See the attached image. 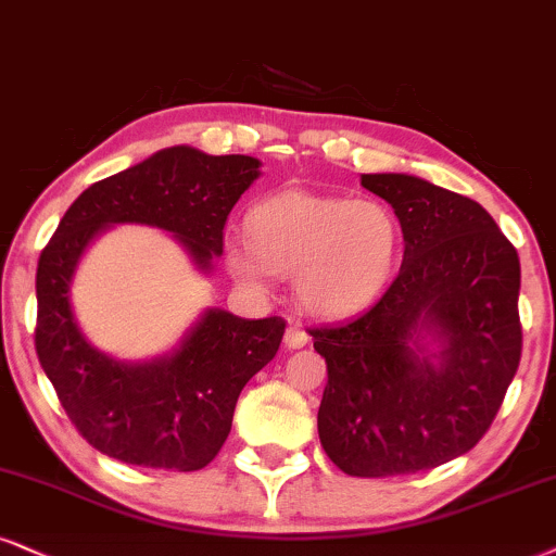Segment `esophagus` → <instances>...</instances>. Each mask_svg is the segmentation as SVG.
Masks as SVG:
<instances>
[{"label": "esophagus", "mask_w": 556, "mask_h": 556, "mask_svg": "<svg viewBox=\"0 0 556 556\" xmlns=\"http://www.w3.org/2000/svg\"><path fill=\"white\" fill-rule=\"evenodd\" d=\"M283 342H286V348H289V351H296V348H304L306 342H309V334L301 330V327L293 325V327H289V330H286Z\"/></svg>", "instance_id": "obj_1"}]
</instances>
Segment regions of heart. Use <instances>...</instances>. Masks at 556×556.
<instances>
[{
	"mask_svg": "<svg viewBox=\"0 0 556 556\" xmlns=\"http://www.w3.org/2000/svg\"><path fill=\"white\" fill-rule=\"evenodd\" d=\"M247 235L224 242L229 270L247 283L293 276L301 309L353 317L379 301L402 257V226L381 201L280 190L252 205Z\"/></svg>",
	"mask_w": 556,
	"mask_h": 556,
	"instance_id": "obj_1",
	"label": "heart"
}]
</instances>
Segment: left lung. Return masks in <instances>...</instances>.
Instances as JSON below:
<instances>
[{"mask_svg":"<svg viewBox=\"0 0 556 556\" xmlns=\"http://www.w3.org/2000/svg\"><path fill=\"white\" fill-rule=\"evenodd\" d=\"M400 218L404 257L387 293L309 330L327 363L317 428L351 477L435 469L475 448L520 361V263L471 198L415 175H361Z\"/></svg>","mask_w":556,"mask_h":556,"instance_id":"obj_1","label":"left lung"}]
</instances>
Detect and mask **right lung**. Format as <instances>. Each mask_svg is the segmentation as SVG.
<instances>
[{
	"label": "right lung",
	"instance_id": "1",
	"mask_svg": "<svg viewBox=\"0 0 556 556\" xmlns=\"http://www.w3.org/2000/svg\"><path fill=\"white\" fill-rule=\"evenodd\" d=\"M260 160L162 149L89 185L68 205L36 273V351L68 420L100 454L149 469L198 471L214 462L244 383L276 358L286 321L205 309L180 345L152 361L98 351L72 309L74 273L87 247L115 224L169 231L201 273L224 252V224L260 177Z\"/></svg>",
	"mask_w": 556,
	"mask_h": 556
}]
</instances>
